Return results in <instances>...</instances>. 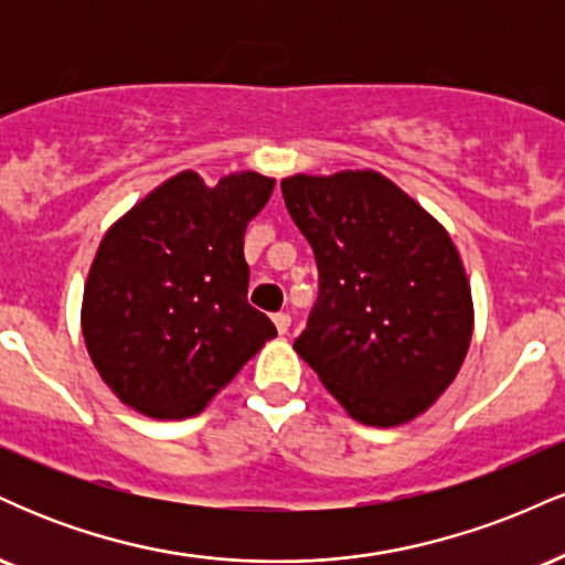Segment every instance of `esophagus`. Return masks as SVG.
I'll return each mask as SVG.
<instances>
[{
  "mask_svg": "<svg viewBox=\"0 0 565 565\" xmlns=\"http://www.w3.org/2000/svg\"><path fill=\"white\" fill-rule=\"evenodd\" d=\"M274 323H276L278 334H287V332H289V327H291L289 313H276V316H274Z\"/></svg>",
  "mask_w": 565,
  "mask_h": 565,
  "instance_id": "obj_1",
  "label": "esophagus"
}]
</instances>
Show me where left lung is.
I'll use <instances>...</instances> for the list:
<instances>
[{
  "mask_svg": "<svg viewBox=\"0 0 565 565\" xmlns=\"http://www.w3.org/2000/svg\"><path fill=\"white\" fill-rule=\"evenodd\" d=\"M281 193L319 265L297 355L361 425L412 423L472 340L470 281L449 231L374 170L300 172Z\"/></svg>",
  "mask_w": 565,
  "mask_h": 565,
  "instance_id": "8db88e82",
  "label": "left lung"
}]
</instances>
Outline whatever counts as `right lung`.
<instances>
[{"label": "right lung", "mask_w": 565, "mask_h": 565, "mask_svg": "<svg viewBox=\"0 0 565 565\" xmlns=\"http://www.w3.org/2000/svg\"><path fill=\"white\" fill-rule=\"evenodd\" d=\"M276 180L185 170L106 231L82 297V334L116 398L153 419L199 414L276 327L246 302V223Z\"/></svg>", "instance_id": "right-lung-1"}]
</instances>
